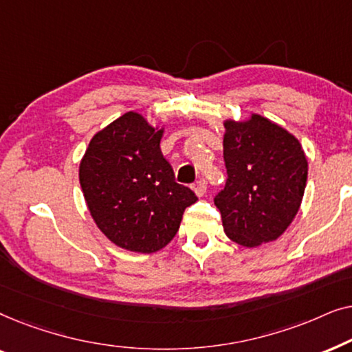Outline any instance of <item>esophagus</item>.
I'll use <instances>...</instances> for the list:
<instances>
[{
  "label": "esophagus",
  "instance_id": "1",
  "mask_svg": "<svg viewBox=\"0 0 352 352\" xmlns=\"http://www.w3.org/2000/svg\"><path fill=\"white\" fill-rule=\"evenodd\" d=\"M192 190L195 192L197 197H204L205 192H206V184L205 181H197L194 186H192Z\"/></svg>",
  "mask_w": 352,
  "mask_h": 352
}]
</instances>
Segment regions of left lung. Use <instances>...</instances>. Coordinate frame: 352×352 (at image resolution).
<instances>
[{
	"instance_id": "8db88e82",
	"label": "left lung",
	"mask_w": 352,
	"mask_h": 352,
	"mask_svg": "<svg viewBox=\"0 0 352 352\" xmlns=\"http://www.w3.org/2000/svg\"><path fill=\"white\" fill-rule=\"evenodd\" d=\"M228 181L214 199L223 228L247 248L277 240L300 211L307 181L301 142L259 113L224 120Z\"/></svg>"
}]
</instances>
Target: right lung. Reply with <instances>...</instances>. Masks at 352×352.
<instances>
[{
  "mask_svg": "<svg viewBox=\"0 0 352 352\" xmlns=\"http://www.w3.org/2000/svg\"><path fill=\"white\" fill-rule=\"evenodd\" d=\"M165 124L126 112L100 129L80 162V186L100 232L134 253L165 248L179 229L184 210L195 204L177 184L160 151Z\"/></svg>",
  "mask_w": 352,
  "mask_h": 352,
  "instance_id": "right-lung-1",
  "label": "right lung"
}]
</instances>
